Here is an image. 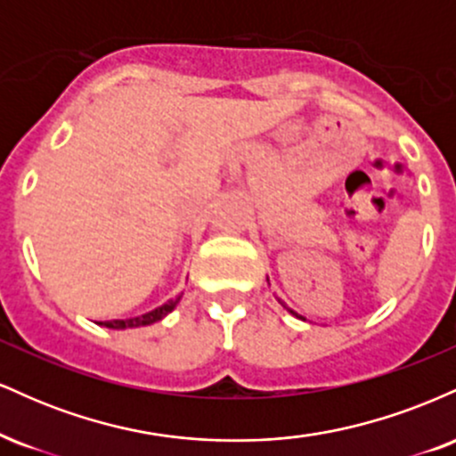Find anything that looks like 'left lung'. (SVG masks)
Wrapping results in <instances>:
<instances>
[{
	"label": "left lung",
	"instance_id": "left-lung-1",
	"mask_svg": "<svg viewBox=\"0 0 456 456\" xmlns=\"http://www.w3.org/2000/svg\"><path fill=\"white\" fill-rule=\"evenodd\" d=\"M289 313H291V315H296V317H297V313H294V311H291V308H289Z\"/></svg>",
	"mask_w": 456,
	"mask_h": 456
}]
</instances>
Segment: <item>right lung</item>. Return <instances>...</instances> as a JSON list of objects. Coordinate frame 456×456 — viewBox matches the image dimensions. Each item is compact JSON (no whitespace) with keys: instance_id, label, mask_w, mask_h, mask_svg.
<instances>
[{"instance_id":"1","label":"right lung","mask_w":456,"mask_h":456,"mask_svg":"<svg viewBox=\"0 0 456 456\" xmlns=\"http://www.w3.org/2000/svg\"><path fill=\"white\" fill-rule=\"evenodd\" d=\"M177 300L180 297H175V300H169L167 305H162L159 308H154V311L145 313V315H139V317H133V319H113V322H104V326L107 328H115V330H122V328H137V326H150V323L159 322L167 315V313H171L177 305Z\"/></svg>"}]
</instances>
